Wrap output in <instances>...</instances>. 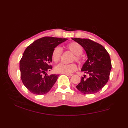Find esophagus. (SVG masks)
I'll return each instance as SVG.
<instances>
[{"instance_id":"34e87169","label":"esophagus","mask_w":128,"mask_h":128,"mask_svg":"<svg viewBox=\"0 0 128 128\" xmlns=\"http://www.w3.org/2000/svg\"><path fill=\"white\" fill-rule=\"evenodd\" d=\"M64 74L68 76H72V74Z\"/></svg>"}]
</instances>
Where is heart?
I'll list each match as a JSON object with an SVG mask.
<instances>
[{
    "label": "heart",
    "instance_id": "b5f03b06",
    "mask_svg": "<svg viewBox=\"0 0 128 128\" xmlns=\"http://www.w3.org/2000/svg\"><path fill=\"white\" fill-rule=\"evenodd\" d=\"M67 48L75 54V59L78 62H81V54L83 53V48L79 43L76 42H72L69 43L66 46ZM62 49L59 46H56L53 49L52 53V58L54 62L57 63L60 60L62 54ZM77 69V66L75 63H71L69 64H60L57 66L55 70L56 72L62 74H70L72 72L75 71Z\"/></svg>",
    "mask_w": 128,
    "mask_h": 128
}]
</instances>
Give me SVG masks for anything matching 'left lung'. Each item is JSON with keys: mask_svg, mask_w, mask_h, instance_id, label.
Listing matches in <instances>:
<instances>
[{"mask_svg": "<svg viewBox=\"0 0 128 128\" xmlns=\"http://www.w3.org/2000/svg\"><path fill=\"white\" fill-rule=\"evenodd\" d=\"M72 40L82 46L88 56L81 72L89 75L81 78L80 82L76 86L84 94H93L100 91L108 82L112 64L108 52L101 44L88 38H75Z\"/></svg>", "mask_w": 128, "mask_h": 128, "instance_id": "left-lung-1", "label": "left lung"}]
</instances>
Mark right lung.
Instances as JSON below:
<instances>
[{
	"instance_id": "obj_1",
	"label": "right lung",
	"mask_w": 128,
	"mask_h": 128,
	"mask_svg": "<svg viewBox=\"0 0 128 128\" xmlns=\"http://www.w3.org/2000/svg\"><path fill=\"white\" fill-rule=\"evenodd\" d=\"M66 38L44 37L35 40L24 51L20 61L21 78L29 91L41 95L47 94L56 83L59 75L44 74L52 69L53 49Z\"/></svg>"
}]
</instances>
